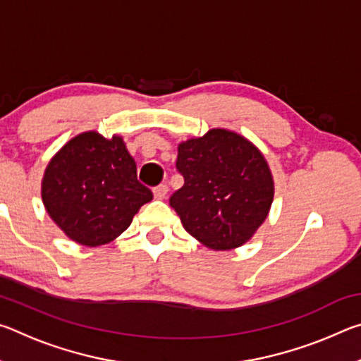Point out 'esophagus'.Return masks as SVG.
Masks as SVG:
<instances>
[{"label":"esophagus","mask_w":361,"mask_h":361,"mask_svg":"<svg viewBox=\"0 0 361 361\" xmlns=\"http://www.w3.org/2000/svg\"><path fill=\"white\" fill-rule=\"evenodd\" d=\"M167 191H169V186L167 185H157L154 189H152V192H154V197L156 199H164L166 197V194H167Z\"/></svg>","instance_id":"1"}]
</instances>
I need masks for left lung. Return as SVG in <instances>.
Returning <instances> with one entry per match:
<instances>
[{"label":"left lung","mask_w":361,"mask_h":361,"mask_svg":"<svg viewBox=\"0 0 361 361\" xmlns=\"http://www.w3.org/2000/svg\"><path fill=\"white\" fill-rule=\"evenodd\" d=\"M176 170L185 185L170 195V205L205 247H239L266 219L274 199L271 170L259 149L237 133L213 129L181 143Z\"/></svg>","instance_id":"left-lung-1"}]
</instances>
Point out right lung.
Returning a JSON list of instances; mask_svg holds the SVG:
<instances>
[{
    "label": "right lung",
    "mask_w": 361,
    "mask_h": 361,
    "mask_svg": "<svg viewBox=\"0 0 361 361\" xmlns=\"http://www.w3.org/2000/svg\"><path fill=\"white\" fill-rule=\"evenodd\" d=\"M151 199L122 138L106 140L95 132L66 143L49 162L42 180L49 215L70 239L87 247L116 239Z\"/></svg>",
    "instance_id": "1"
}]
</instances>
